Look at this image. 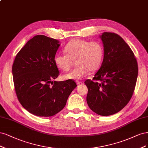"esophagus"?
Listing matches in <instances>:
<instances>
[{"instance_id":"1","label":"esophagus","mask_w":148,"mask_h":148,"mask_svg":"<svg viewBox=\"0 0 148 148\" xmlns=\"http://www.w3.org/2000/svg\"><path fill=\"white\" fill-rule=\"evenodd\" d=\"M76 84H77V85H80L81 84H82V82H80V81H79V80H77V81H76Z\"/></svg>"}]
</instances>
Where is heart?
Listing matches in <instances>:
<instances>
[{"label":"heart","instance_id":"obj_1","mask_svg":"<svg viewBox=\"0 0 148 148\" xmlns=\"http://www.w3.org/2000/svg\"><path fill=\"white\" fill-rule=\"evenodd\" d=\"M66 54L57 53L54 56V63L60 69L67 71L75 60L77 64L72 71L64 75L66 79L77 80L82 78L90 71L97 70L103 58L102 45L97 41L89 42L75 39L68 43L64 47Z\"/></svg>","mask_w":148,"mask_h":148}]
</instances>
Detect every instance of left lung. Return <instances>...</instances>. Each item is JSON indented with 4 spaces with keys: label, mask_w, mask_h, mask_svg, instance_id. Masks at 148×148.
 <instances>
[{
    "label": "left lung",
    "mask_w": 148,
    "mask_h": 148,
    "mask_svg": "<svg viewBox=\"0 0 148 148\" xmlns=\"http://www.w3.org/2000/svg\"><path fill=\"white\" fill-rule=\"evenodd\" d=\"M104 47L101 67L93 82L88 79L87 102L98 115L111 116L124 108L134 92L138 68L135 55L122 38L115 33L103 32L99 36Z\"/></svg>",
    "instance_id": "1"
}]
</instances>
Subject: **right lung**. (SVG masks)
<instances>
[{
  "label": "right lung",
  "instance_id": "obj_1",
  "mask_svg": "<svg viewBox=\"0 0 148 148\" xmlns=\"http://www.w3.org/2000/svg\"><path fill=\"white\" fill-rule=\"evenodd\" d=\"M60 46L58 40L36 36L18 52L13 64L18 99L24 108L35 116L50 117L58 113L77 87L71 79L53 81L60 73L53 60Z\"/></svg>",
  "mask_w": 148,
  "mask_h": 148
}]
</instances>
